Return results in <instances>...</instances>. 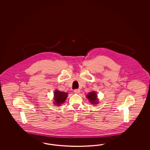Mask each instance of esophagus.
<instances>
[{
	"label": "esophagus",
	"instance_id": "1",
	"mask_svg": "<svg viewBox=\"0 0 150 150\" xmlns=\"http://www.w3.org/2000/svg\"><path fill=\"white\" fill-rule=\"evenodd\" d=\"M74 92L75 93H79L80 92V90L79 89H75Z\"/></svg>",
	"mask_w": 150,
	"mask_h": 150
}]
</instances>
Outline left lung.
Listing matches in <instances>:
<instances>
[{
	"mask_svg": "<svg viewBox=\"0 0 150 150\" xmlns=\"http://www.w3.org/2000/svg\"><path fill=\"white\" fill-rule=\"evenodd\" d=\"M87 98L89 99L91 103L97 104L98 103V100H97V95L96 93L95 92H91L86 96Z\"/></svg>",
	"mask_w": 150,
	"mask_h": 150,
	"instance_id": "left-lung-1",
	"label": "left lung"
}]
</instances>
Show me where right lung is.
I'll return each mask as SVG.
<instances>
[{"label":"right lung","instance_id":"right-lung-1","mask_svg":"<svg viewBox=\"0 0 150 150\" xmlns=\"http://www.w3.org/2000/svg\"><path fill=\"white\" fill-rule=\"evenodd\" d=\"M68 96V93L66 92L55 90L54 92L55 104L58 105L63 103Z\"/></svg>","mask_w":150,"mask_h":150}]
</instances>
